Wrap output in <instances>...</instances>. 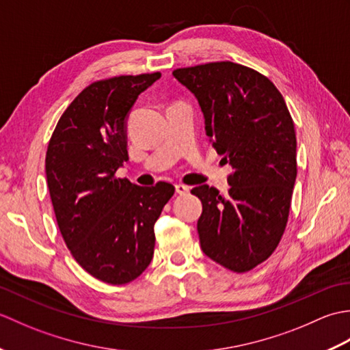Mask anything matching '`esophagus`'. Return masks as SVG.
<instances>
[{
	"instance_id": "34e87169",
	"label": "esophagus",
	"mask_w": 350,
	"mask_h": 350,
	"mask_svg": "<svg viewBox=\"0 0 350 350\" xmlns=\"http://www.w3.org/2000/svg\"><path fill=\"white\" fill-rule=\"evenodd\" d=\"M176 192H177V194H180V196H187L189 192V187H187V185H182V183H177L176 185Z\"/></svg>"
}]
</instances>
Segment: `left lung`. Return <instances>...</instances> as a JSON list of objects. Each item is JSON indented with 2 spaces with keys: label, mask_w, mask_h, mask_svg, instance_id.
<instances>
[{
  "label": "left lung",
  "mask_w": 350,
  "mask_h": 350,
  "mask_svg": "<svg viewBox=\"0 0 350 350\" xmlns=\"http://www.w3.org/2000/svg\"><path fill=\"white\" fill-rule=\"evenodd\" d=\"M196 96L206 135L233 171L227 196L207 185L202 200L200 245L233 272L251 271L269 257L284 233L296 180L295 124L278 88L247 66L218 62L176 69Z\"/></svg>",
  "instance_id": "obj_1"
}]
</instances>
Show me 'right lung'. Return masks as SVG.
<instances>
[{"label": "right lung", "mask_w": 350, "mask_h": 350, "mask_svg": "<svg viewBox=\"0 0 350 350\" xmlns=\"http://www.w3.org/2000/svg\"><path fill=\"white\" fill-rule=\"evenodd\" d=\"M159 72L96 81L58 120L48 144L46 180L58 228L83 269L108 284L139 277L150 265L154 222L174 194L118 179L128 156L126 120Z\"/></svg>", "instance_id": "add662e5"}]
</instances>
